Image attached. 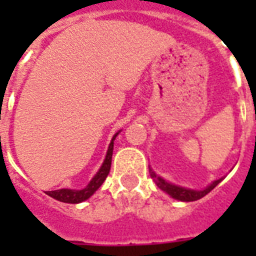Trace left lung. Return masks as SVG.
Masks as SVG:
<instances>
[{
  "instance_id": "1",
  "label": "left lung",
  "mask_w": 256,
  "mask_h": 256,
  "mask_svg": "<svg viewBox=\"0 0 256 256\" xmlns=\"http://www.w3.org/2000/svg\"><path fill=\"white\" fill-rule=\"evenodd\" d=\"M148 172H150V176H152V180L156 183V186L160 187V190H164V192H168L171 198L178 199V200H182V202H194V200H198V199L203 198V196L208 194L215 186H218L223 179H216V180H214V182L211 183L210 186H207L206 188H203V190H191V188H184V187L175 186L172 183H168V180H164V178L158 176V175L152 171V168H148Z\"/></svg>"
}]
</instances>
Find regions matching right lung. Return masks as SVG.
Returning a JSON list of instances; mask_svg holds the SVG:
<instances>
[{"mask_svg": "<svg viewBox=\"0 0 256 256\" xmlns=\"http://www.w3.org/2000/svg\"><path fill=\"white\" fill-rule=\"evenodd\" d=\"M118 136L116 132V136H112V142L108 144V152H106V158H104V164L100 166V168L98 170L92 179L88 182V186L82 190H70V188H60V190L54 191H46V194L52 196V198L57 199L60 202L65 203H81L86 199H88L94 192H96L98 188L100 187V184L104 182V179L110 172V168H112V148H114V140L116 136Z\"/></svg>", "mask_w": 256, "mask_h": 256, "instance_id": "right-lung-1", "label": "right lung"}]
</instances>
